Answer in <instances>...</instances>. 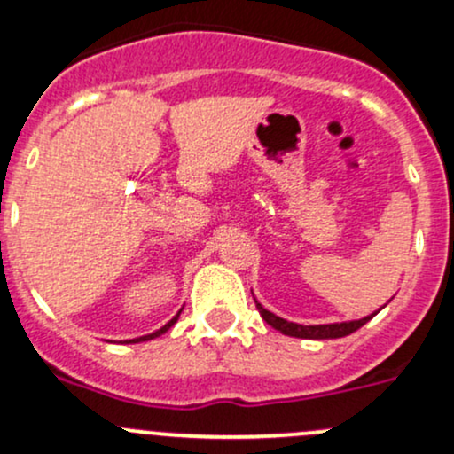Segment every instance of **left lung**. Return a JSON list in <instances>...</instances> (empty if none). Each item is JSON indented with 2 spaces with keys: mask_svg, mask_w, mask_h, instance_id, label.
I'll use <instances>...</instances> for the list:
<instances>
[{
  "mask_svg": "<svg viewBox=\"0 0 454 454\" xmlns=\"http://www.w3.org/2000/svg\"><path fill=\"white\" fill-rule=\"evenodd\" d=\"M254 301H256V300H254ZM256 308H258V312H261V317L265 318V321L273 327V330L282 332L284 336L310 338V340H327V338L348 336V333L360 330V327L364 325V323H368L372 318V315H371V317L360 318V321L327 323V325H300V323L286 321V318L273 315V312H269L267 308H262V303H258V301H256Z\"/></svg>",
  "mask_w": 454,
  "mask_h": 454,
  "instance_id": "left-lung-1",
  "label": "left lung"
}]
</instances>
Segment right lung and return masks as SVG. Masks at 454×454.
I'll return each instance as SVG.
<instances>
[{
    "instance_id": "obj_1",
    "label": "right lung",
    "mask_w": 454,
    "mask_h": 454,
    "mask_svg": "<svg viewBox=\"0 0 454 454\" xmlns=\"http://www.w3.org/2000/svg\"><path fill=\"white\" fill-rule=\"evenodd\" d=\"M178 315H181V310H178ZM178 315L172 318V321H168L166 325L161 327V330H157V332H153V333H146V336H139V338H133V340H127V342H144V340H153V338H157V336H161V333H166L168 330H170V327L174 325V323L178 321Z\"/></svg>"
}]
</instances>
